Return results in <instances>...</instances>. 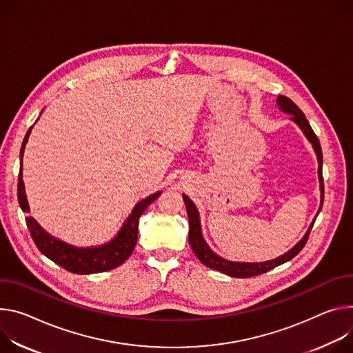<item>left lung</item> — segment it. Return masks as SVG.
<instances>
[{"label": "left lung", "instance_id": "left-lung-1", "mask_svg": "<svg viewBox=\"0 0 353 353\" xmlns=\"http://www.w3.org/2000/svg\"><path fill=\"white\" fill-rule=\"evenodd\" d=\"M277 105L283 112H287L292 115V121H294L300 130L304 132V135L307 137V139L312 143V148L315 150L316 159H318V179H319V188H321V205H319L318 212L321 211L323 208V203H324V180H323V150H321V145H319V141L316 138V135L314 134L312 128L310 126V122L307 121L305 115L303 114V111L290 100L284 97V95H279L277 97ZM183 200L187 208V215H188V223H190V231H188V242L191 249H193L194 254L199 258V261L205 265L210 269L218 270L221 273H225L231 277H236V279H246V277H253V276H259L262 273H266L272 269H274L276 266H280L285 262H288L290 259H293L296 254H299V252L304 248V245L308 241V235L312 230V225L315 222V218L312 221V223L310 225L308 231L305 232V235L303 236V239L293 246L290 250L285 252L284 254L279 256L276 259L268 261V262H259V263H248V262H231L221 258L215 252L211 250V248L207 245V242L203 238V232H201V225H200V215L197 211V207L194 205V203L191 201L185 194H183Z\"/></svg>", "mask_w": 353, "mask_h": 353}]
</instances>
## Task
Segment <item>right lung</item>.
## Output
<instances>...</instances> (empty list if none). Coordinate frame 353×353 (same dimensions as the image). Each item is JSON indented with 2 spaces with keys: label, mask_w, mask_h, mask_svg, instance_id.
<instances>
[{
  "label": "right lung",
  "mask_w": 353,
  "mask_h": 353,
  "mask_svg": "<svg viewBox=\"0 0 353 353\" xmlns=\"http://www.w3.org/2000/svg\"><path fill=\"white\" fill-rule=\"evenodd\" d=\"M30 130L32 126L28 130L22 142L21 162H22L25 145L28 142ZM160 194L162 193L157 191V193L139 201L134 207L131 215L128 216L126 221L123 222V225L121 231L117 234V236L111 239L108 243L95 246V248H76L48 234L32 216H26L25 221L29 228L30 236L34 239L38 249L56 265L76 274L101 273V272H107L118 268L132 254L138 241L139 218L143 214V211L148 208V205L152 204ZM18 201L22 211L29 212V205L25 194V185L22 181V163H21V170L18 176Z\"/></svg>",
  "instance_id": "obj_1"
}]
</instances>
